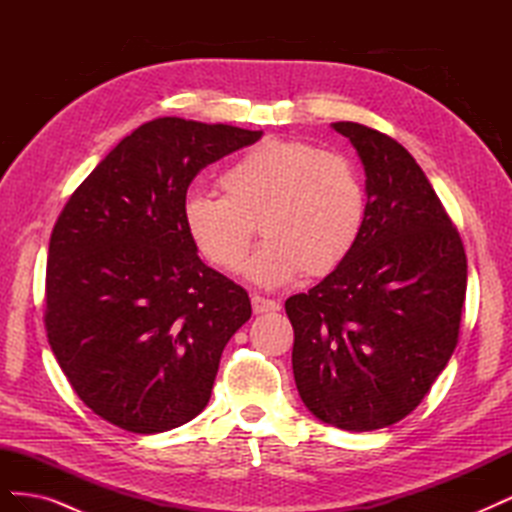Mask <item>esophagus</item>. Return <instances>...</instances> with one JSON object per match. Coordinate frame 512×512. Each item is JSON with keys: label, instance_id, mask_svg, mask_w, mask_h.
Masks as SVG:
<instances>
[{"label": "esophagus", "instance_id": "esophagus-1", "mask_svg": "<svg viewBox=\"0 0 512 512\" xmlns=\"http://www.w3.org/2000/svg\"><path fill=\"white\" fill-rule=\"evenodd\" d=\"M252 309H254V314H267V312H277V309H280V303L273 301V299L258 297V294H254V297H252Z\"/></svg>", "mask_w": 512, "mask_h": 512}]
</instances>
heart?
<instances>
[{
  "label": "heart",
  "mask_w": 512,
  "mask_h": 512,
  "mask_svg": "<svg viewBox=\"0 0 512 512\" xmlns=\"http://www.w3.org/2000/svg\"><path fill=\"white\" fill-rule=\"evenodd\" d=\"M220 188L222 196H185V235L209 265L237 273L258 222L267 239L245 269L256 286H282L305 269L329 275L361 239L367 198L359 173L312 143L265 138L224 170Z\"/></svg>",
  "instance_id": "obj_1"
}]
</instances>
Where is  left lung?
Returning <instances> with one entry per match:
<instances>
[{
	"mask_svg": "<svg viewBox=\"0 0 512 512\" xmlns=\"http://www.w3.org/2000/svg\"><path fill=\"white\" fill-rule=\"evenodd\" d=\"M333 128L365 166L367 215L344 265L286 301L292 371L316 418L371 431L408 416L451 359L468 258L408 149L363 123Z\"/></svg>",
	"mask_w": 512,
	"mask_h": 512,
	"instance_id": "8db88e82",
	"label": "left lung"
}]
</instances>
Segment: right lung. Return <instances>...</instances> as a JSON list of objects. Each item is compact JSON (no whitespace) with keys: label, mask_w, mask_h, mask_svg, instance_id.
<instances>
[{"label":"right lung","mask_w":512,"mask_h":512,"mask_svg":"<svg viewBox=\"0 0 512 512\" xmlns=\"http://www.w3.org/2000/svg\"><path fill=\"white\" fill-rule=\"evenodd\" d=\"M260 130L160 117L72 192L51 232L44 327L74 393L104 421L160 433L205 410L247 292L198 258L183 203L200 170Z\"/></svg>","instance_id":"1"}]
</instances>
